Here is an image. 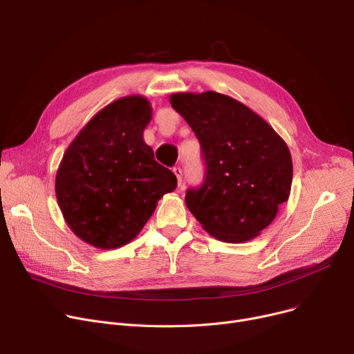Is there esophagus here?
<instances>
[{"instance_id":"obj_1","label":"esophagus","mask_w":354,"mask_h":354,"mask_svg":"<svg viewBox=\"0 0 354 354\" xmlns=\"http://www.w3.org/2000/svg\"><path fill=\"white\" fill-rule=\"evenodd\" d=\"M174 174L176 175V178H178V185L180 187V185H182V169H180L179 166L174 167Z\"/></svg>"}]
</instances>
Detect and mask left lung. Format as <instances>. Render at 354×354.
<instances>
[{
    "label": "left lung",
    "instance_id": "left-lung-1",
    "mask_svg": "<svg viewBox=\"0 0 354 354\" xmlns=\"http://www.w3.org/2000/svg\"><path fill=\"white\" fill-rule=\"evenodd\" d=\"M169 100L192 127L207 165L203 183L185 196L188 209L224 243L255 238L290 196L287 143L255 111L221 93H174Z\"/></svg>",
    "mask_w": 354,
    "mask_h": 354
}]
</instances>
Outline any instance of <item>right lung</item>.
<instances>
[{
	"label": "right lung",
	"instance_id": "add662e5",
	"mask_svg": "<svg viewBox=\"0 0 354 354\" xmlns=\"http://www.w3.org/2000/svg\"><path fill=\"white\" fill-rule=\"evenodd\" d=\"M152 106L140 95L107 104L68 145L55 175V196L68 228L84 243L129 244L176 189V176L155 160L143 130Z\"/></svg>",
	"mask_w": 354,
	"mask_h": 354
}]
</instances>
